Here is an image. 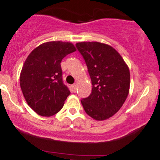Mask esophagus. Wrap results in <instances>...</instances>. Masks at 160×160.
<instances>
[{
	"label": "esophagus",
	"mask_w": 160,
	"mask_h": 160,
	"mask_svg": "<svg viewBox=\"0 0 160 160\" xmlns=\"http://www.w3.org/2000/svg\"><path fill=\"white\" fill-rule=\"evenodd\" d=\"M72 89H73V91L76 92V84H72Z\"/></svg>",
	"instance_id": "esophagus-1"
}]
</instances>
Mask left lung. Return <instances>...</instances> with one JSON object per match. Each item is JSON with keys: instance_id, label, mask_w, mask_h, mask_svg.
Returning <instances> with one entry per match:
<instances>
[{"instance_id": "left-lung-1", "label": "left lung", "mask_w": 160, "mask_h": 160, "mask_svg": "<svg viewBox=\"0 0 160 160\" xmlns=\"http://www.w3.org/2000/svg\"><path fill=\"white\" fill-rule=\"evenodd\" d=\"M76 47L85 61L92 85L91 94L80 101L84 111L95 120L109 118L121 109L128 96V67L109 45L85 42Z\"/></svg>"}]
</instances>
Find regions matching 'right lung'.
I'll return each mask as SVG.
<instances>
[{
	"label": "right lung",
	"mask_w": 160,
	"mask_h": 160,
	"mask_svg": "<svg viewBox=\"0 0 160 160\" xmlns=\"http://www.w3.org/2000/svg\"><path fill=\"white\" fill-rule=\"evenodd\" d=\"M74 51L70 42H48L36 47L25 61L20 86L27 104L38 114L52 116L63 108L70 91L63 84L60 63Z\"/></svg>",
	"instance_id": "obj_1"
}]
</instances>
